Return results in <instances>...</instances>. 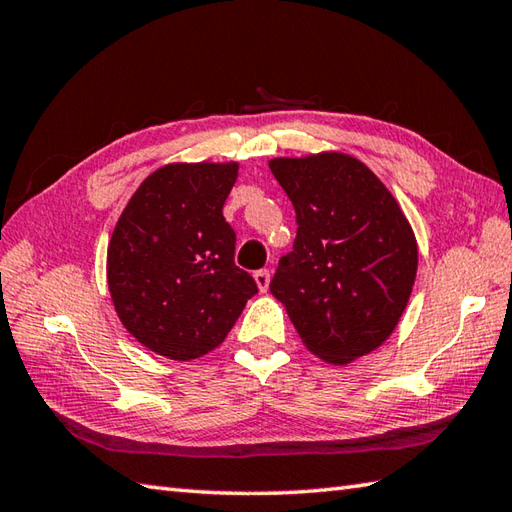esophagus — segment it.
<instances>
[{"label":"esophagus","mask_w":512,"mask_h":512,"mask_svg":"<svg viewBox=\"0 0 512 512\" xmlns=\"http://www.w3.org/2000/svg\"><path fill=\"white\" fill-rule=\"evenodd\" d=\"M253 277H255V281H257V288L262 290V292H266L268 286H270V273H268V270H266V268L257 270V273H255Z\"/></svg>","instance_id":"esophagus-1"}]
</instances>
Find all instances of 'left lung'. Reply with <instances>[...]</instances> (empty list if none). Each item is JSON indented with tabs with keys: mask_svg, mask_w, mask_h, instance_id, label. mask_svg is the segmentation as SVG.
Returning <instances> with one entry per match:
<instances>
[{
	"mask_svg": "<svg viewBox=\"0 0 512 512\" xmlns=\"http://www.w3.org/2000/svg\"><path fill=\"white\" fill-rule=\"evenodd\" d=\"M270 171L297 213V237L270 292L310 352L350 363L376 350L407 308L418 246L394 195L345 154L277 158Z\"/></svg>",
	"mask_w": 512,
	"mask_h": 512,
	"instance_id": "8db88e82",
	"label": "left lung"
}]
</instances>
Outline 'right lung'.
<instances>
[{"label":"right lung","mask_w":512,"mask_h":512,"mask_svg":"<svg viewBox=\"0 0 512 512\" xmlns=\"http://www.w3.org/2000/svg\"><path fill=\"white\" fill-rule=\"evenodd\" d=\"M237 165H167L140 184L107 248V284L129 334L173 361L215 350L257 292L235 266L222 209Z\"/></svg>","instance_id":"right-lung-1"}]
</instances>
